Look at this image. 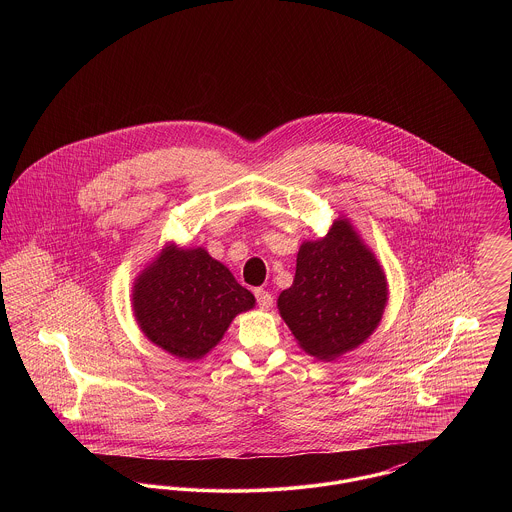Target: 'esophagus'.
<instances>
[{"label": "esophagus", "instance_id": "esophagus-1", "mask_svg": "<svg viewBox=\"0 0 512 512\" xmlns=\"http://www.w3.org/2000/svg\"><path fill=\"white\" fill-rule=\"evenodd\" d=\"M255 299H257V305L261 309H270L272 307V295L267 290H255Z\"/></svg>", "mask_w": 512, "mask_h": 512}]
</instances>
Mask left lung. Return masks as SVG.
I'll return each mask as SVG.
<instances>
[{
	"instance_id": "1",
	"label": "left lung",
	"mask_w": 512,
	"mask_h": 512,
	"mask_svg": "<svg viewBox=\"0 0 512 512\" xmlns=\"http://www.w3.org/2000/svg\"><path fill=\"white\" fill-rule=\"evenodd\" d=\"M386 301L384 270L341 219L322 240L299 247L292 288L280 293L278 309L309 355L332 361L374 332Z\"/></svg>"
}]
</instances>
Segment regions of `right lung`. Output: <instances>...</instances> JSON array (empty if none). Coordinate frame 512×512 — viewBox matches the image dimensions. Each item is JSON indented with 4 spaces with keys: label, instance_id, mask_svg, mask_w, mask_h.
Segmentation results:
<instances>
[{
    "label": "right lung",
    "instance_id": "obj_1",
    "mask_svg": "<svg viewBox=\"0 0 512 512\" xmlns=\"http://www.w3.org/2000/svg\"><path fill=\"white\" fill-rule=\"evenodd\" d=\"M255 305L205 249L169 245L134 284L132 307L147 340L182 359L207 355L232 318Z\"/></svg>",
    "mask_w": 512,
    "mask_h": 512
}]
</instances>
